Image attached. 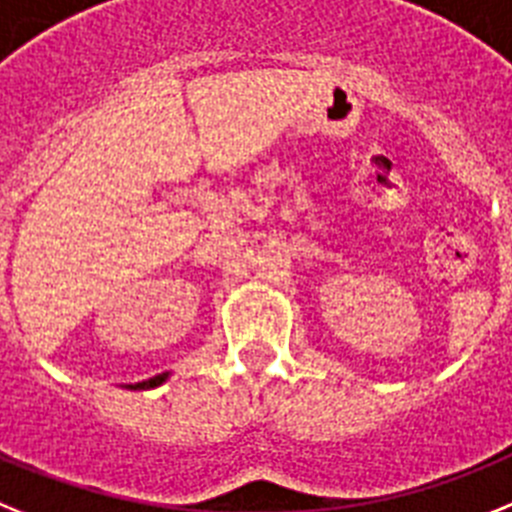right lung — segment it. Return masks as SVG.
Masks as SVG:
<instances>
[{
	"label": "right lung",
	"instance_id": "right-lung-1",
	"mask_svg": "<svg viewBox=\"0 0 512 512\" xmlns=\"http://www.w3.org/2000/svg\"><path fill=\"white\" fill-rule=\"evenodd\" d=\"M164 379H167V373H159V376H154V379H149V381H139V384H131V389H154V386L162 384Z\"/></svg>",
	"mask_w": 512,
	"mask_h": 512
}]
</instances>
